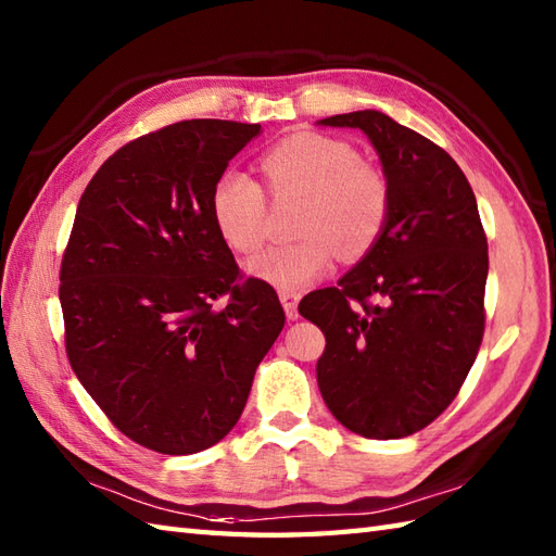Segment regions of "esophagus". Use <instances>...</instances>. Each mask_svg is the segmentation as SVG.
Masks as SVG:
<instances>
[{"label":"esophagus","mask_w":556,"mask_h":556,"mask_svg":"<svg viewBox=\"0 0 556 556\" xmlns=\"http://www.w3.org/2000/svg\"><path fill=\"white\" fill-rule=\"evenodd\" d=\"M279 301L285 305V313L289 320H299V301H301V293L296 291H281L279 293Z\"/></svg>","instance_id":"1"}]
</instances>
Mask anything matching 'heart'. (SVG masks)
<instances>
[{"label":"heart","mask_w":556,"mask_h":556,"mask_svg":"<svg viewBox=\"0 0 556 556\" xmlns=\"http://www.w3.org/2000/svg\"><path fill=\"white\" fill-rule=\"evenodd\" d=\"M260 169L271 198L305 195L296 233L301 241L275 245L248 263V271L281 291H301L344 257H361L380 241L392 191L382 169L363 162L346 140L293 134L271 146ZM217 233L231 251L255 253L265 241V195L241 172H224L210 195Z\"/></svg>","instance_id":"1"}]
</instances>
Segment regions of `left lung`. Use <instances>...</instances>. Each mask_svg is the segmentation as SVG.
<instances>
[{
	"label": "left lung",
	"mask_w": 556,
	"mask_h": 556,
	"mask_svg": "<svg viewBox=\"0 0 556 556\" xmlns=\"http://www.w3.org/2000/svg\"><path fill=\"white\" fill-rule=\"evenodd\" d=\"M317 124L368 136L392 191L380 241L299 303L327 341L317 387L351 432L399 440L440 416L473 368L488 239L466 174L432 140L377 110Z\"/></svg>",
	"instance_id": "8db88e82"
}]
</instances>
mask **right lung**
I'll use <instances>...</instances> for the list:
<instances>
[{
  "mask_svg": "<svg viewBox=\"0 0 556 556\" xmlns=\"http://www.w3.org/2000/svg\"><path fill=\"white\" fill-rule=\"evenodd\" d=\"M260 134L164 126L116 150L80 195L59 275L66 356L104 416L152 452L224 440L285 327L275 289L239 281L210 212L215 181Z\"/></svg>",
  "mask_w": 556,
  "mask_h": 556,
  "instance_id": "add662e5",
  "label": "right lung"
}]
</instances>
